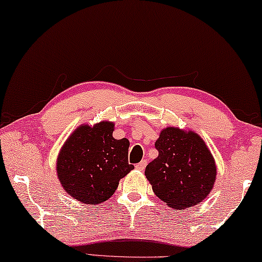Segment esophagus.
<instances>
[{
  "label": "esophagus",
  "mask_w": 262,
  "mask_h": 262,
  "mask_svg": "<svg viewBox=\"0 0 262 262\" xmlns=\"http://www.w3.org/2000/svg\"><path fill=\"white\" fill-rule=\"evenodd\" d=\"M146 164H147V161L146 160H142L140 163H138L137 165H135V168H137L138 170H144L145 167H146Z\"/></svg>",
  "instance_id": "esophagus-1"
}]
</instances>
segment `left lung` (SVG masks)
Listing matches in <instances>:
<instances>
[{
  "label": "left lung",
  "instance_id": "1",
  "mask_svg": "<svg viewBox=\"0 0 262 262\" xmlns=\"http://www.w3.org/2000/svg\"><path fill=\"white\" fill-rule=\"evenodd\" d=\"M155 146L158 156L145 175L156 196L179 210L204 201L214 187L216 164L203 139L193 130L167 127Z\"/></svg>",
  "mask_w": 262,
  "mask_h": 262
}]
</instances>
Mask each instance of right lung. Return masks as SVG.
I'll return each mask as SVG.
<instances>
[{
	"mask_svg": "<svg viewBox=\"0 0 262 262\" xmlns=\"http://www.w3.org/2000/svg\"><path fill=\"white\" fill-rule=\"evenodd\" d=\"M115 123L102 121L78 125L66 139L57 158V177L76 201L100 204L107 201L122 178L134 169L128 163V139H115Z\"/></svg>",
	"mask_w": 262,
	"mask_h": 262,
	"instance_id": "right-lung-1",
	"label": "right lung"
}]
</instances>
